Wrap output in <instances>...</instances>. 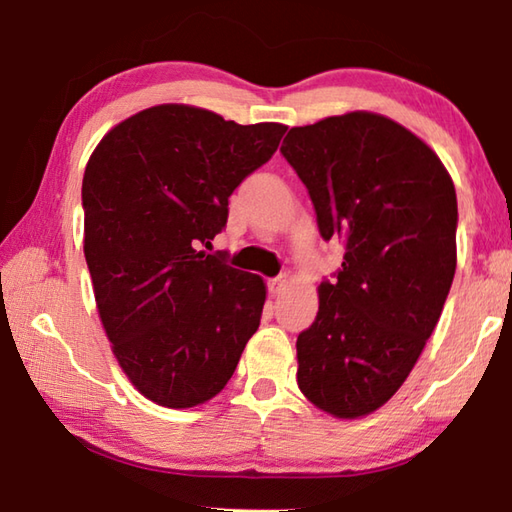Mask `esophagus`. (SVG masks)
<instances>
[{"instance_id": "obj_1", "label": "esophagus", "mask_w": 512, "mask_h": 512, "mask_svg": "<svg viewBox=\"0 0 512 512\" xmlns=\"http://www.w3.org/2000/svg\"><path fill=\"white\" fill-rule=\"evenodd\" d=\"M287 275H280V277H273V280H268V291H271V296H280V293L287 289Z\"/></svg>"}]
</instances>
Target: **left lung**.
Wrapping results in <instances>:
<instances>
[{
  "label": "left lung",
  "instance_id": "8db88e82",
  "mask_svg": "<svg viewBox=\"0 0 512 512\" xmlns=\"http://www.w3.org/2000/svg\"><path fill=\"white\" fill-rule=\"evenodd\" d=\"M282 155L307 185L334 282L298 336V386L357 420L397 393L436 327L456 271V189L436 151L391 117L352 110L291 128Z\"/></svg>",
  "mask_w": 512,
  "mask_h": 512
}]
</instances>
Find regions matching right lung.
<instances>
[{
    "label": "right lung",
    "instance_id": "obj_1",
    "mask_svg": "<svg viewBox=\"0 0 512 512\" xmlns=\"http://www.w3.org/2000/svg\"><path fill=\"white\" fill-rule=\"evenodd\" d=\"M287 126H241L212 110L160 103L119 121L83 176V253L112 354L167 409L223 391L266 302L259 275L201 246L228 198L277 151Z\"/></svg>",
    "mask_w": 512,
    "mask_h": 512
}]
</instances>
